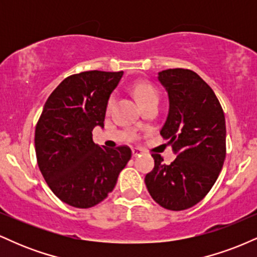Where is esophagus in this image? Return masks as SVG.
Wrapping results in <instances>:
<instances>
[{
	"label": "esophagus",
	"mask_w": 257,
	"mask_h": 257,
	"mask_svg": "<svg viewBox=\"0 0 257 257\" xmlns=\"http://www.w3.org/2000/svg\"><path fill=\"white\" fill-rule=\"evenodd\" d=\"M132 153H133V157H138V156L143 155V151H141L140 149H133Z\"/></svg>",
	"instance_id": "obj_1"
}]
</instances>
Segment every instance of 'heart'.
<instances>
[{
    "label": "heart",
    "mask_w": 257,
    "mask_h": 257,
    "mask_svg": "<svg viewBox=\"0 0 257 257\" xmlns=\"http://www.w3.org/2000/svg\"><path fill=\"white\" fill-rule=\"evenodd\" d=\"M133 94H134L135 99H137L138 104L143 107L147 102L152 101V100H158V93L151 84L145 83V82H140L133 87ZM112 105V99L108 101L107 107L110 108Z\"/></svg>",
    "instance_id": "obj_1"
}]
</instances>
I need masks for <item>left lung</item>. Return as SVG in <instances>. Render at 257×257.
I'll use <instances>...</instances> for the list:
<instances>
[{
	"mask_svg": "<svg viewBox=\"0 0 257 257\" xmlns=\"http://www.w3.org/2000/svg\"><path fill=\"white\" fill-rule=\"evenodd\" d=\"M158 79L169 95V112L161 135L178 157L170 164L152 153L146 174L150 194L168 210H185L200 202L219 178L226 158V122L214 90L188 69H168Z\"/></svg>",
	"mask_w": 257,
	"mask_h": 257,
	"instance_id": "obj_1",
	"label": "left lung"
}]
</instances>
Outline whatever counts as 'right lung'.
Masks as SVG:
<instances>
[{
  "mask_svg": "<svg viewBox=\"0 0 257 257\" xmlns=\"http://www.w3.org/2000/svg\"><path fill=\"white\" fill-rule=\"evenodd\" d=\"M123 71H84L66 77L47 99L35 131L37 164L61 202L87 209L102 202L132 158L128 146L100 147L93 129L104 126L106 107Z\"/></svg>",
  "mask_w": 257,
  "mask_h": 257,
  "instance_id": "1",
  "label": "right lung"
}]
</instances>
